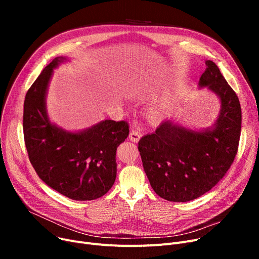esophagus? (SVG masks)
<instances>
[{
  "mask_svg": "<svg viewBox=\"0 0 259 259\" xmlns=\"http://www.w3.org/2000/svg\"><path fill=\"white\" fill-rule=\"evenodd\" d=\"M129 139H130V141H132L134 143H138L141 139V134L137 129H132L129 134Z\"/></svg>",
  "mask_w": 259,
  "mask_h": 259,
  "instance_id": "34e87169",
  "label": "esophagus"
}]
</instances>
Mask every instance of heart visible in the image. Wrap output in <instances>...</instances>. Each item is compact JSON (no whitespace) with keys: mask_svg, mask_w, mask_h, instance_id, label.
<instances>
[{"mask_svg":"<svg viewBox=\"0 0 259 259\" xmlns=\"http://www.w3.org/2000/svg\"><path fill=\"white\" fill-rule=\"evenodd\" d=\"M168 112H169V106L166 103L160 102V103L151 105L147 109V116L150 120L158 122V121H161L168 115Z\"/></svg>","mask_w":259,"mask_h":259,"instance_id":"heart-1","label":"heart"}]
</instances>
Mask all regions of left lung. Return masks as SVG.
<instances>
[{
    "label": "left lung",
    "instance_id": "left-lung-1",
    "mask_svg": "<svg viewBox=\"0 0 259 259\" xmlns=\"http://www.w3.org/2000/svg\"><path fill=\"white\" fill-rule=\"evenodd\" d=\"M199 78V88L207 87L221 102V110L211 127L188 129L172 119L162 121L155 132L139 142V151L147 178L161 198L183 202L193 200L219 183L237 153L241 108L212 61Z\"/></svg>",
    "mask_w": 259,
    "mask_h": 259
}]
</instances>
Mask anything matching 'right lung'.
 I'll use <instances>...</instances> for the list:
<instances>
[{
    "label": "right lung",
    "instance_id": "obj_1",
    "mask_svg": "<svg viewBox=\"0 0 259 259\" xmlns=\"http://www.w3.org/2000/svg\"><path fill=\"white\" fill-rule=\"evenodd\" d=\"M58 57L27 91L23 130L27 152L38 178L74 200L102 197L116 179V150L129 135L126 121L105 119L80 131H67L50 121L46 95L53 69L67 62Z\"/></svg>",
    "mask_w": 259,
    "mask_h": 259
}]
</instances>
